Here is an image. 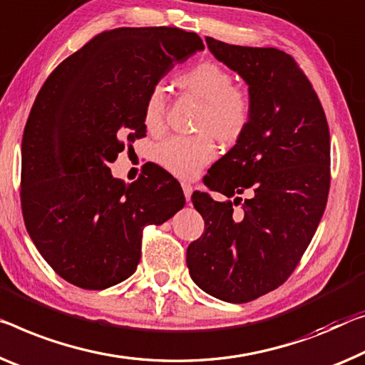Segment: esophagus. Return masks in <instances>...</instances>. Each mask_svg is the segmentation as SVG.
<instances>
[{"mask_svg": "<svg viewBox=\"0 0 365 365\" xmlns=\"http://www.w3.org/2000/svg\"><path fill=\"white\" fill-rule=\"evenodd\" d=\"M182 190H184V197H186V200L189 202L190 200V195H192V186L190 184H182Z\"/></svg>", "mask_w": 365, "mask_h": 365, "instance_id": "34e87169", "label": "esophagus"}]
</instances>
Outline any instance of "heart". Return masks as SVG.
<instances>
[{"label":"heart","mask_w":365,"mask_h":365,"mask_svg":"<svg viewBox=\"0 0 365 365\" xmlns=\"http://www.w3.org/2000/svg\"><path fill=\"white\" fill-rule=\"evenodd\" d=\"M176 85L202 101L197 130L192 137H173L158 148L160 165L178 178H192L217 155L212 135L222 143H235L250 125V94L233 85V76L215 61H202L176 78ZM165 120V94L161 88L151 89L143 106V122L150 132H158Z\"/></svg>","instance_id":"b5f03b06"}]
</instances>
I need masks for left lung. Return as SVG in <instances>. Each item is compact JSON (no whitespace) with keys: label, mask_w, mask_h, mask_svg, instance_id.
<instances>
[{"label":"left lung","mask_w":365,"mask_h":365,"mask_svg":"<svg viewBox=\"0 0 365 365\" xmlns=\"http://www.w3.org/2000/svg\"><path fill=\"white\" fill-rule=\"evenodd\" d=\"M248 85L250 125L204 178L233 202L194 192L205 222L187 248L190 277L215 299L246 304L289 279L315 235L329 190V128L312 83L289 53L205 37ZM246 188L252 197L237 195ZM241 205L235 215L232 204Z\"/></svg>","instance_id":"1"}]
</instances>
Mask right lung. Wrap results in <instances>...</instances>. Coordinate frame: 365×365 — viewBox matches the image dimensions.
<instances>
[{
  "label": "right lung",
  "instance_id": "add662e5",
  "mask_svg": "<svg viewBox=\"0 0 365 365\" xmlns=\"http://www.w3.org/2000/svg\"><path fill=\"white\" fill-rule=\"evenodd\" d=\"M197 50L204 43L195 32L119 27L65 58L38 91L22 135V217L38 253L66 282L103 290L130 277L143 228L186 204L163 168L125 184L109 163L147 135L151 89Z\"/></svg>",
  "mask_w": 365,
  "mask_h": 365
}]
</instances>
